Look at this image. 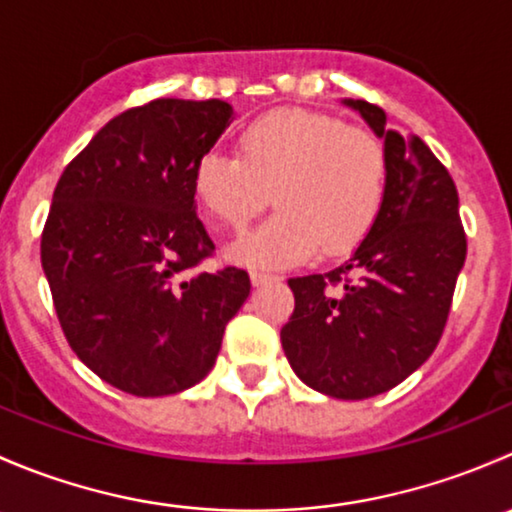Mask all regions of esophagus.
<instances>
[{
	"mask_svg": "<svg viewBox=\"0 0 512 512\" xmlns=\"http://www.w3.org/2000/svg\"><path fill=\"white\" fill-rule=\"evenodd\" d=\"M250 280H252V285L260 287V285H267V282H275L277 277L272 275V272H265V270H252Z\"/></svg>",
	"mask_w": 512,
	"mask_h": 512,
	"instance_id": "obj_1",
	"label": "esophagus"
}]
</instances>
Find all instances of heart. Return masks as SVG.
<instances>
[{
	"mask_svg": "<svg viewBox=\"0 0 512 512\" xmlns=\"http://www.w3.org/2000/svg\"><path fill=\"white\" fill-rule=\"evenodd\" d=\"M193 188L210 218L245 230L270 203L277 213L230 247L245 267H289L319 250L342 252L369 232L386 190V153L374 133L327 113L287 108L242 131L240 156L213 148Z\"/></svg>",
	"mask_w": 512,
	"mask_h": 512,
	"instance_id": "b5f03b06",
	"label": "heart"
}]
</instances>
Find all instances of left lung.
I'll list each match as a JSON object with an SVG mask.
<instances>
[{
	"label": "left lung",
	"mask_w": 512,
	"mask_h": 512,
	"mask_svg": "<svg viewBox=\"0 0 512 512\" xmlns=\"http://www.w3.org/2000/svg\"><path fill=\"white\" fill-rule=\"evenodd\" d=\"M344 106L384 141V200L349 260L289 280L294 312L280 339L309 389L359 401L394 389L433 354L466 262V232L456 185L431 148L391 131L374 103L344 98Z\"/></svg>",
	"instance_id": "left-lung-1"
}]
</instances>
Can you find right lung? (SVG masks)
Wrapping results in <instances>:
<instances>
[{
    "mask_svg": "<svg viewBox=\"0 0 512 512\" xmlns=\"http://www.w3.org/2000/svg\"><path fill=\"white\" fill-rule=\"evenodd\" d=\"M230 103L158 98L108 121L56 183L41 267L76 356L133 396H170L213 369L250 294L245 270L195 267L215 245L193 173Z\"/></svg>",
    "mask_w": 512,
    "mask_h": 512,
    "instance_id": "right-lung-1",
    "label": "right lung"
}]
</instances>
